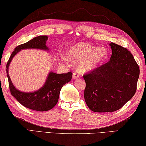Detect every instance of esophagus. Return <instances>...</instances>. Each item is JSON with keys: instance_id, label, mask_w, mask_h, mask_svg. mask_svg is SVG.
Instances as JSON below:
<instances>
[{"instance_id": "esophagus-1", "label": "esophagus", "mask_w": 146, "mask_h": 146, "mask_svg": "<svg viewBox=\"0 0 146 146\" xmlns=\"http://www.w3.org/2000/svg\"><path fill=\"white\" fill-rule=\"evenodd\" d=\"M79 72L76 71V72H74L73 73V79H77L78 78H79Z\"/></svg>"}]
</instances>
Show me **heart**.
Instances as JSON below:
<instances>
[{"label":"heart","mask_w":146,"mask_h":146,"mask_svg":"<svg viewBox=\"0 0 146 146\" xmlns=\"http://www.w3.org/2000/svg\"><path fill=\"white\" fill-rule=\"evenodd\" d=\"M68 58L74 62H79L78 67L82 72L94 70L105 61L107 53L105 48H97L84 43H78L67 51Z\"/></svg>","instance_id":"obj_1"}]
</instances>
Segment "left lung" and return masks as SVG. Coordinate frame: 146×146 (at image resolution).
Listing matches in <instances>:
<instances>
[{
  "label": "left lung",
  "instance_id": "8db88e82",
  "mask_svg": "<svg viewBox=\"0 0 146 146\" xmlns=\"http://www.w3.org/2000/svg\"><path fill=\"white\" fill-rule=\"evenodd\" d=\"M109 61L84 74V97L93 112H114L133 97L140 74L138 64L130 51L116 44H109Z\"/></svg>",
  "mask_w": 146,
  "mask_h": 146
}]
</instances>
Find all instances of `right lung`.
Masks as SVG:
<instances>
[{"label":"right lung","instance_id":"add662e5","mask_svg":"<svg viewBox=\"0 0 146 146\" xmlns=\"http://www.w3.org/2000/svg\"><path fill=\"white\" fill-rule=\"evenodd\" d=\"M47 40L48 36L46 35H39L26 43L18 46L12 53L6 65L7 76L11 95L24 107L42 112L49 111L56 106L58 101L60 90L65 84L71 80L72 73L68 72L66 74H56L50 72L42 88L36 92L25 93L20 92L14 86L8 74V68L13 58L21 49H40L48 50L46 45Z\"/></svg>","mask_w":146,"mask_h":146}]
</instances>
